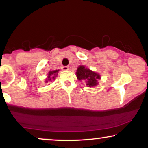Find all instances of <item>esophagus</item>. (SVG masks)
Masks as SVG:
<instances>
[{
	"mask_svg": "<svg viewBox=\"0 0 148 148\" xmlns=\"http://www.w3.org/2000/svg\"><path fill=\"white\" fill-rule=\"evenodd\" d=\"M62 70H64V71H68L69 69V66H62Z\"/></svg>",
	"mask_w": 148,
	"mask_h": 148,
	"instance_id": "34e87169",
	"label": "esophagus"
}]
</instances>
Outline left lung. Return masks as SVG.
<instances>
[{
    "label": "left lung",
    "instance_id": "obj_1",
    "mask_svg": "<svg viewBox=\"0 0 148 148\" xmlns=\"http://www.w3.org/2000/svg\"><path fill=\"white\" fill-rule=\"evenodd\" d=\"M76 76L78 80L83 81L86 86L90 88H94L98 85V80L100 79V74L96 73L84 65H80L77 67Z\"/></svg>",
    "mask_w": 148,
    "mask_h": 148
}]
</instances>
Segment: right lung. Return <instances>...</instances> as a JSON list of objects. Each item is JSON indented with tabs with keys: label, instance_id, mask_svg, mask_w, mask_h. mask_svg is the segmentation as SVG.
Listing matches in <instances>:
<instances>
[{
	"label": "right lung",
	"instance_id": "obj_1",
	"mask_svg": "<svg viewBox=\"0 0 148 148\" xmlns=\"http://www.w3.org/2000/svg\"><path fill=\"white\" fill-rule=\"evenodd\" d=\"M58 71H59V69L50 71L48 73L47 77L45 79V83H47V84H50V83L52 82V81L55 79V78L57 77Z\"/></svg>",
	"mask_w": 148,
	"mask_h": 148
}]
</instances>
